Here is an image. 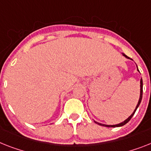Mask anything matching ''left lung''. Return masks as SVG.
I'll use <instances>...</instances> for the list:
<instances>
[{"label": "left lung", "mask_w": 151, "mask_h": 151, "mask_svg": "<svg viewBox=\"0 0 151 151\" xmlns=\"http://www.w3.org/2000/svg\"><path fill=\"white\" fill-rule=\"evenodd\" d=\"M122 54H123V56L125 57V58H127V59H130V58H128V57L127 56L126 54H124V53H122ZM131 60H132V59H131ZM137 71H138V72H140V71H139V70H138V68H137ZM142 95H143V80H142V78H141V79H140V98H139V101H138L136 107H135V110H134V112H133L132 114H131V115H130V116H128V117H127V118L126 120H125V121H123V122L120 123V124H114V125H107V124H101V123H98V122H97V121H94V122L96 123V124H97L101 125V126L107 127H121V126H124V125L126 124L127 123L129 122V121H130V119L132 118V116H134V113L136 112L137 109L138 108V107H139V105H140V102H141V100H142Z\"/></svg>", "instance_id": "1"}]
</instances>
